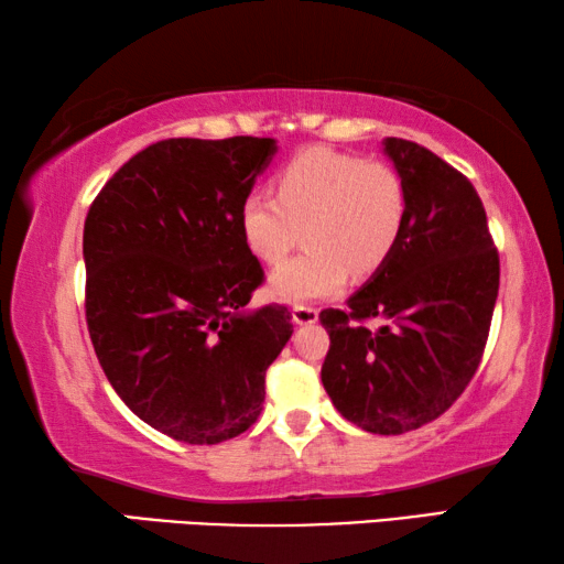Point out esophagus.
<instances>
[{
  "label": "esophagus",
  "mask_w": 564,
  "mask_h": 564,
  "mask_svg": "<svg viewBox=\"0 0 564 564\" xmlns=\"http://www.w3.org/2000/svg\"><path fill=\"white\" fill-rule=\"evenodd\" d=\"M293 323L295 326H313V323H318V308H313V305H293Z\"/></svg>",
  "instance_id": "obj_1"
}]
</instances>
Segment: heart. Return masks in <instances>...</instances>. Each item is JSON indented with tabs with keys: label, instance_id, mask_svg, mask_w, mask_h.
Wrapping results in <instances>:
<instances>
[{
	"label": "heart",
	"instance_id": "obj_1",
	"mask_svg": "<svg viewBox=\"0 0 564 564\" xmlns=\"http://www.w3.org/2000/svg\"><path fill=\"white\" fill-rule=\"evenodd\" d=\"M279 196L251 191L238 204V231L256 259L279 263L305 226L308 251L269 275L275 299L323 301L350 273L370 275L393 256L405 228V186L383 161L305 149L279 174Z\"/></svg>",
	"mask_w": 564,
	"mask_h": 564
}]
</instances>
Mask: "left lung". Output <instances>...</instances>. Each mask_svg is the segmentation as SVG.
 Wrapping results in <instances>:
<instances>
[{
  "label": "left lung",
  "mask_w": 564,
  "mask_h": 564,
  "mask_svg": "<svg viewBox=\"0 0 564 564\" xmlns=\"http://www.w3.org/2000/svg\"><path fill=\"white\" fill-rule=\"evenodd\" d=\"M405 186L400 243L346 311L321 323L330 350L321 380L338 413L368 433L431 423L470 383L488 340L500 261L477 191L425 147L383 139ZM378 317V329L359 323Z\"/></svg>",
  "instance_id": "left-lung-1"
}]
</instances>
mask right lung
<instances>
[{"label": "right lung", "mask_w": 564, "mask_h": 564, "mask_svg": "<svg viewBox=\"0 0 564 564\" xmlns=\"http://www.w3.org/2000/svg\"><path fill=\"white\" fill-rule=\"evenodd\" d=\"M275 139H166L131 156L84 221L87 323L133 415L174 441L248 431L293 333L285 305L248 308L263 269L238 231Z\"/></svg>", "instance_id": "add662e5"}]
</instances>
